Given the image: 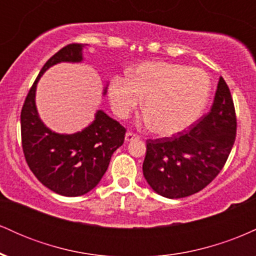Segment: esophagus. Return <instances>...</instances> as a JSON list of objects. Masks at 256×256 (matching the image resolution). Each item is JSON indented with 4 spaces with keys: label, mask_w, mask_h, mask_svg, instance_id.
Segmentation results:
<instances>
[{
    "label": "esophagus",
    "mask_w": 256,
    "mask_h": 256,
    "mask_svg": "<svg viewBox=\"0 0 256 256\" xmlns=\"http://www.w3.org/2000/svg\"><path fill=\"white\" fill-rule=\"evenodd\" d=\"M138 137L136 134H134V132H126V134H125V140L126 142H131V140H138Z\"/></svg>",
    "instance_id": "34e87169"
}]
</instances>
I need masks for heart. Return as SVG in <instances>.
<instances>
[{"label":"heart","instance_id":"heart-1","mask_svg":"<svg viewBox=\"0 0 256 256\" xmlns=\"http://www.w3.org/2000/svg\"><path fill=\"white\" fill-rule=\"evenodd\" d=\"M128 76L112 78L108 88L112 110L126 119L144 98L146 122L162 136L195 124L210 100V79L201 68L152 61L138 64Z\"/></svg>","mask_w":256,"mask_h":256}]
</instances>
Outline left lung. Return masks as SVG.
I'll use <instances>...</instances> for the list:
<instances>
[{
	"instance_id": "obj_1",
	"label": "left lung",
	"mask_w": 256,
	"mask_h": 256,
	"mask_svg": "<svg viewBox=\"0 0 256 256\" xmlns=\"http://www.w3.org/2000/svg\"><path fill=\"white\" fill-rule=\"evenodd\" d=\"M230 89L220 77L212 108L189 131L146 140L143 176L158 195L182 198L198 192L224 167L236 138Z\"/></svg>"
}]
</instances>
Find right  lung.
Returning <instances> with one entry per match:
<instances>
[{
	"label": "right lung",
	"mask_w": 256,
	"mask_h": 256,
	"mask_svg": "<svg viewBox=\"0 0 256 256\" xmlns=\"http://www.w3.org/2000/svg\"><path fill=\"white\" fill-rule=\"evenodd\" d=\"M85 44H68L46 61L28 91L20 116L22 150L38 180L52 192L68 198L91 192L104 177L113 152L122 146L125 128L102 110L76 134H58L44 125L36 107L38 80L61 62H83ZM107 88L104 89L106 95Z\"/></svg>",
	"instance_id": "right-lung-1"
}]
</instances>
